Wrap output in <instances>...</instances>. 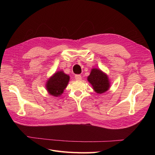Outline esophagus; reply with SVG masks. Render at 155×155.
I'll list each match as a JSON object with an SVG mask.
<instances>
[{
    "instance_id": "1",
    "label": "esophagus",
    "mask_w": 155,
    "mask_h": 155,
    "mask_svg": "<svg viewBox=\"0 0 155 155\" xmlns=\"http://www.w3.org/2000/svg\"><path fill=\"white\" fill-rule=\"evenodd\" d=\"M75 79H76V80H78V81H80L81 79V75H79V74H77V75H76V76H75Z\"/></svg>"
}]
</instances>
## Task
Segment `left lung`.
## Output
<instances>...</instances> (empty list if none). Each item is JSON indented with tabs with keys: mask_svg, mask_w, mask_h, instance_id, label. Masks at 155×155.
Segmentation results:
<instances>
[{
	"mask_svg": "<svg viewBox=\"0 0 155 155\" xmlns=\"http://www.w3.org/2000/svg\"><path fill=\"white\" fill-rule=\"evenodd\" d=\"M87 80L96 93L103 94L109 90L110 82L107 74L99 68H92Z\"/></svg>",
	"mask_w": 155,
	"mask_h": 155,
	"instance_id": "8db88e82",
	"label": "left lung"
}]
</instances>
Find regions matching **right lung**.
<instances>
[{"mask_svg":"<svg viewBox=\"0 0 155 155\" xmlns=\"http://www.w3.org/2000/svg\"><path fill=\"white\" fill-rule=\"evenodd\" d=\"M70 80V76L59 70L55 72L46 82V90L50 95L54 97L61 96L67 88Z\"/></svg>","mask_w":155,"mask_h":155,"instance_id":"1","label":"right lung"}]
</instances>
